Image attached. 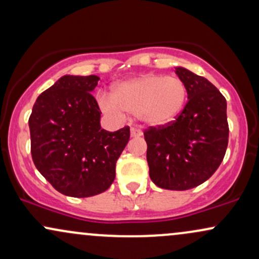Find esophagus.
Masks as SVG:
<instances>
[{
  "label": "esophagus",
  "instance_id": "esophagus-1",
  "mask_svg": "<svg viewBox=\"0 0 259 259\" xmlns=\"http://www.w3.org/2000/svg\"><path fill=\"white\" fill-rule=\"evenodd\" d=\"M130 135H132V138H140V136H142V132L140 129H136V127H132Z\"/></svg>",
  "mask_w": 259,
  "mask_h": 259
}]
</instances>
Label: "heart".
Instances as JSON below:
<instances>
[{
    "mask_svg": "<svg viewBox=\"0 0 259 259\" xmlns=\"http://www.w3.org/2000/svg\"><path fill=\"white\" fill-rule=\"evenodd\" d=\"M186 99V85L178 76L145 74L113 86L112 96H100V105L112 114L130 113L147 125L162 126L180 114Z\"/></svg>",
    "mask_w": 259,
    "mask_h": 259,
    "instance_id": "1",
    "label": "heart"
}]
</instances>
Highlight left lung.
<instances>
[{
    "mask_svg": "<svg viewBox=\"0 0 259 259\" xmlns=\"http://www.w3.org/2000/svg\"><path fill=\"white\" fill-rule=\"evenodd\" d=\"M175 73L185 82L187 103L177 119L145 130L150 178L165 190L192 189L221 165L229 140L227 100L206 78L183 67Z\"/></svg>",
    "mask_w": 259,
    "mask_h": 259,
    "instance_id": "left-lung-1",
    "label": "left lung"
}]
</instances>
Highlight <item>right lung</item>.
Listing matches in <instances>:
<instances>
[{
    "mask_svg": "<svg viewBox=\"0 0 259 259\" xmlns=\"http://www.w3.org/2000/svg\"><path fill=\"white\" fill-rule=\"evenodd\" d=\"M96 75H64L37 97L29 118L35 167L58 192L90 197L106 191L130 138L129 126L109 133L91 92Z\"/></svg>",
    "mask_w": 259,
    "mask_h": 259,
    "instance_id": "add662e5",
    "label": "right lung"
}]
</instances>
